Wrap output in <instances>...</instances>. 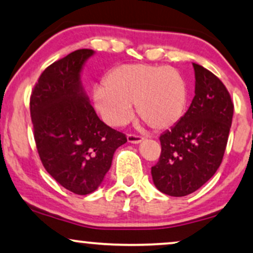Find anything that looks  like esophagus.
<instances>
[{
    "label": "esophagus",
    "mask_w": 253,
    "mask_h": 253,
    "mask_svg": "<svg viewBox=\"0 0 253 253\" xmlns=\"http://www.w3.org/2000/svg\"><path fill=\"white\" fill-rule=\"evenodd\" d=\"M143 137L137 136V135H127V142L131 143V144H138L143 141Z\"/></svg>",
    "instance_id": "obj_1"
}]
</instances>
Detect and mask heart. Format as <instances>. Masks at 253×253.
Instances as JSON below:
<instances>
[{
  "label": "heart",
  "mask_w": 253,
  "mask_h": 253,
  "mask_svg": "<svg viewBox=\"0 0 253 253\" xmlns=\"http://www.w3.org/2000/svg\"><path fill=\"white\" fill-rule=\"evenodd\" d=\"M96 108L107 123L123 126L133 116V103L155 130L171 127L184 115L188 91L183 77L169 67L123 64L112 69L104 85L92 91Z\"/></svg>",
  "instance_id": "b5f03b06"
}]
</instances>
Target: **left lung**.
Returning <instances> with one entry per match:
<instances>
[{"mask_svg": "<svg viewBox=\"0 0 253 253\" xmlns=\"http://www.w3.org/2000/svg\"><path fill=\"white\" fill-rule=\"evenodd\" d=\"M195 70V97L185 115L160 137L162 154L151 168L155 186L183 197L204 185L222 163L233 116L225 85L202 65Z\"/></svg>", "mask_w": 253, "mask_h": 253, "instance_id": "1", "label": "left lung"}]
</instances>
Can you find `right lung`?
Instances as JSON below:
<instances>
[{
	"label": "right lung",
	"instance_id": "right-lung-1",
	"mask_svg": "<svg viewBox=\"0 0 253 253\" xmlns=\"http://www.w3.org/2000/svg\"><path fill=\"white\" fill-rule=\"evenodd\" d=\"M95 51L80 49L49 65L30 97L34 137L43 167L76 195L98 189L126 135L99 120L81 75Z\"/></svg>",
	"mask_w": 253,
	"mask_h": 253
}]
</instances>
